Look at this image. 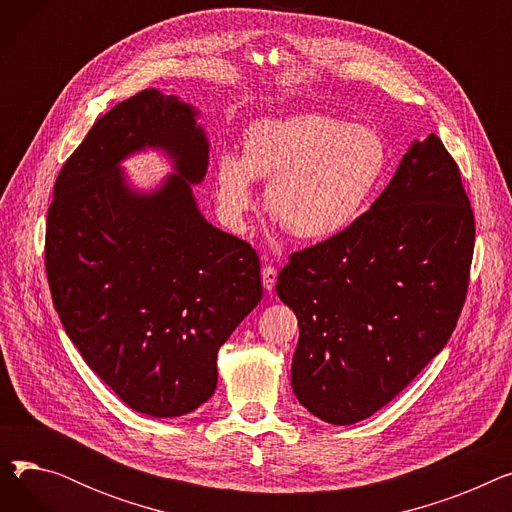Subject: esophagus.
Returning <instances> with one entry per match:
<instances>
[{
	"mask_svg": "<svg viewBox=\"0 0 512 512\" xmlns=\"http://www.w3.org/2000/svg\"><path fill=\"white\" fill-rule=\"evenodd\" d=\"M261 280H263V288L270 292L276 288V280H278V270L274 265H265L261 270Z\"/></svg>",
	"mask_w": 512,
	"mask_h": 512,
	"instance_id": "34e87169",
	"label": "esophagus"
}]
</instances>
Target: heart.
<instances>
[{
  "instance_id": "b5f03b06",
  "label": "heart",
  "mask_w": 512,
  "mask_h": 512,
  "mask_svg": "<svg viewBox=\"0 0 512 512\" xmlns=\"http://www.w3.org/2000/svg\"><path fill=\"white\" fill-rule=\"evenodd\" d=\"M380 132L326 114H294L251 124L242 157L224 153L215 197L224 220L245 228L255 207L253 178L270 180L265 207L290 236L326 242L351 230L388 170Z\"/></svg>"
}]
</instances>
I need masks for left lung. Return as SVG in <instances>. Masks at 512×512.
I'll list each match as a JSON object with an SVG mask.
<instances>
[{"label": "left lung", "mask_w": 512, "mask_h": 512, "mask_svg": "<svg viewBox=\"0 0 512 512\" xmlns=\"http://www.w3.org/2000/svg\"><path fill=\"white\" fill-rule=\"evenodd\" d=\"M473 245L459 166L429 134L351 230L292 253L278 276L299 319L290 382L301 405L351 425L405 390L456 328Z\"/></svg>", "instance_id": "left-lung-1"}]
</instances>
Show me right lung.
I'll return each mask as SVG.
<instances>
[{"label":"right lung","mask_w":512,"mask_h":512,"mask_svg":"<svg viewBox=\"0 0 512 512\" xmlns=\"http://www.w3.org/2000/svg\"><path fill=\"white\" fill-rule=\"evenodd\" d=\"M197 112L145 89L101 116L66 159L45 228V272L62 326L87 365L134 411L180 417L218 384V351L261 301L249 242L211 226L191 184L207 172ZM153 146L176 175L153 194L119 161Z\"/></svg>","instance_id":"1"}]
</instances>
